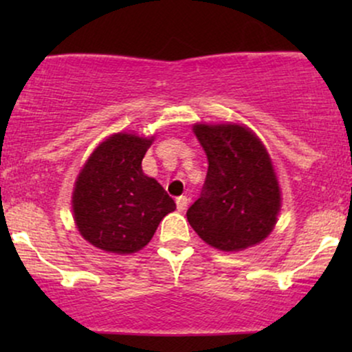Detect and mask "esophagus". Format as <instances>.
Returning <instances> with one entry per match:
<instances>
[{
    "label": "esophagus",
    "mask_w": 352,
    "mask_h": 352,
    "mask_svg": "<svg viewBox=\"0 0 352 352\" xmlns=\"http://www.w3.org/2000/svg\"><path fill=\"white\" fill-rule=\"evenodd\" d=\"M177 210H179V212H184L185 208H187V205H188V197H185V195H182V197H177Z\"/></svg>",
    "instance_id": "obj_1"
}]
</instances>
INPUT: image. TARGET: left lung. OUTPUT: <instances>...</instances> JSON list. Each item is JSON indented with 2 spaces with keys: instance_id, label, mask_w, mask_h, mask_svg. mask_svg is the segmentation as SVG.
<instances>
[{
  "instance_id": "left-lung-1",
  "label": "left lung",
  "mask_w": 352,
  "mask_h": 352,
  "mask_svg": "<svg viewBox=\"0 0 352 352\" xmlns=\"http://www.w3.org/2000/svg\"><path fill=\"white\" fill-rule=\"evenodd\" d=\"M208 159L200 199L187 210L190 227L221 252H240L263 241L276 225L281 192L270 153L240 124H195Z\"/></svg>"
}]
</instances>
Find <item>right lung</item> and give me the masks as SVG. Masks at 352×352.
Masks as SVG:
<instances>
[{
  "mask_svg": "<svg viewBox=\"0 0 352 352\" xmlns=\"http://www.w3.org/2000/svg\"><path fill=\"white\" fill-rule=\"evenodd\" d=\"M153 137L129 132L98 145L80 168L72 192V212L84 240L107 253L129 254L152 240L175 201L162 185L142 172Z\"/></svg>",
  "mask_w": 352,
  "mask_h": 352,
  "instance_id": "obj_1",
  "label": "right lung"
}]
</instances>
